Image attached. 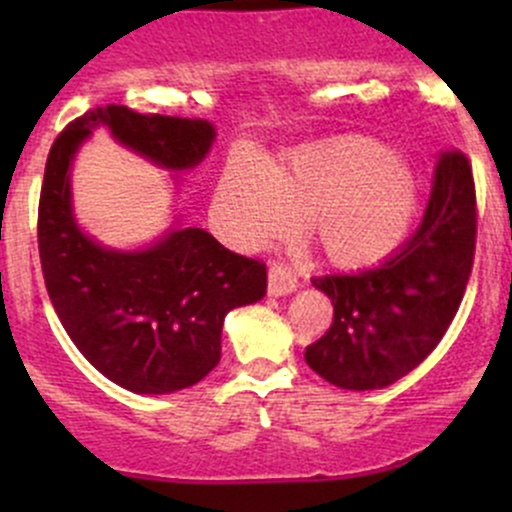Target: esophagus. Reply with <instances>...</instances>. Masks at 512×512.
Segmentation results:
<instances>
[{
    "label": "esophagus",
    "mask_w": 512,
    "mask_h": 512,
    "mask_svg": "<svg viewBox=\"0 0 512 512\" xmlns=\"http://www.w3.org/2000/svg\"><path fill=\"white\" fill-rule=\"evenodd\" d=\"M298 279L293 274L291 267H286L284 262H274L269 267V293L272 296H284V293L296 291Z\"/></svg>",
    "instance_id": "obj_1"
}]
</instances>
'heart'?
<instances>
[{"label":"heart","mask_w":512,"mask_h":512,"mask_svg":"<svg viewBox=\"0 0 512 512\" xmlns=\"http://www.w3.org/2000/svg\"><path fill=\"white\" fill-rule=\"evenodd\" d=\"M414 180L397 156L366 137L293 151L269 170L233 158L216 192V216L240 245L289 233L298 214L334 264L363 267L397 248L414 214Z\"/></svg>","instance_id":"heart-1"}]
</instances>
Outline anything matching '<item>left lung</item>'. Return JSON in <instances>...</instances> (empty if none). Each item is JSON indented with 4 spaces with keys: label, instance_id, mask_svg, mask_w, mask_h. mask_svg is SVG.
<instances>
[{
    "label": "left lung",
    "instance_id": "left-lung-1",
    "mask_svg": "<svg viewBox=\"0 0 512 512\" xmlns=\"http://www.w3.org/2000/svg\"><path fill=\"white\" fill-rule=\"evenodd\" d=\"M477 250V190L460 149L436 158L424 219L402 250L373 269L315 276L332 298L330 330L305 363L344 390H378L419 366L457 315Z\"/></svg>",
    "mask_w": 512,
    "mask_h": 512
}]
</instances>
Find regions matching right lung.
<instances>
[{
    "label": "right lung",
    "instance_id": "add662e5",
    "mask_svg": "<svg viewBox=\"0 0 512 512\" xmlns=\"http://www.w3.org/2000/svg\"><path fill=\"white\" fill-rule=\"evenodd\" d=\"M96 125L173 170L202 161L214 127L115 103L93 108L57 134L40 187V267L62 327L105 378L139 395H166L216 368L223 317L260 301L267 267L202 228H180L142 252L105 250L86 238L72 216L67 170Z\"/></svg>",
    "mask_w": 512,
    "mask_h": 512
}]
</instances>
